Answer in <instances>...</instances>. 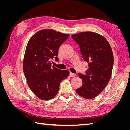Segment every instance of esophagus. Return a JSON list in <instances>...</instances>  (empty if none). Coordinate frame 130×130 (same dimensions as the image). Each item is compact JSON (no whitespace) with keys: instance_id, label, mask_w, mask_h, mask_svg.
Instances as JSON below:
<instances>
[{"instance_id":"1","label":"esophagus","mask_w":130,"mask_h":130,"mask_svg":"<svg viewBox=\"0 0 130 130\" xmlns=\"http://www.w3.org/2000/svg\"><path fill=\"white\" fill-rule=\"evenodd\" d=\"M69 75H70V77H75V74H74V73H71V72H70V73H69Z\"/></svg>"}]
</instances>
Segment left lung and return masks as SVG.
I'll return each mask as SVG.
<instances>
[{
  "label": "left lung",
  "instance_id": "8db88e82",
  "mask_svg": "<svg viewBox=\"0 0 130 130\" xmlns=\"http://www.w3.org/2000/svg\"><path fill=\"white\" fill-rule=\"evenodd\" d=\"M79 45L82 58L88 63L86 74L78 73L82 85L76 93L86 99H93L101 93L111 79L114 57L107 40L95 32H84L72 35Z\"/></svg>",
  "mask_w": 130,
  "mask_h": 130
}]
</instances>
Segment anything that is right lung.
I'll return each mask as SVG.
<instances>
[{"instance_id": "1", "label": "right lung", "mask_w": 130, "mask_h": 130, "mask_svg": "<svg viewBox=\"0 0 130 130\" xmlns=\"http://www.w3.org/2000/svg\"><path fill=\"white\" fill-rule=\"evenodd\" d=\"M52 29L38 31L27 43L23 63V72L29 87L40 99L47 100L55 96L61 81L69 74L51 66L50 60L58 61L59 47L69 37Z\"/></svg>"}]
</instances>
